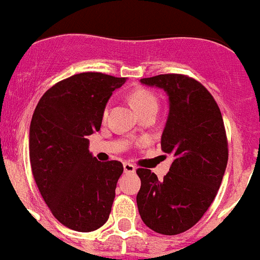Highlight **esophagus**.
<instances>
[{"instance_id":"esophagus-1","label":"esophagus","mask_w":260,"mask_h":260,"mask_svg":"<svg viewBox=\"0 0 260 260\" xmlns=\"http://www.w3.org/2000/svg\"><path fill=\"white\" fill-rule=\"evenodd\" d=\"M123 168H124V172H125V173H134V172L136 171L135 165H132V164H129V162H124Z\"/></svg>"}]
</instances>
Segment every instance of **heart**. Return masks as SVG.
<instances>
[{
  "label": "heart",
  "mask_w": 260,
  "mask_h": 260,
  "mask_svg": "<svg viewBox=\"0 0 260 260\" xmlns=\"http://www.w3.org/2000/svg\"><path fill=\"white\" fill-rule=\"evenodd\" d=\"M131 103L135 107L137 112H144L148 110H157L158 108V100L153 93L144 88L135 89L129 96ZM107 113V110H106Z\"/></svg>",
  "instance_id": "heart-1"
}]
</instances>
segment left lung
I'll return each instance as SVG.
<instances>
[{
  "label": "left lung",
  "instance_id": "obj_1",
  "mask_svg": "<svg viewBox=\"0 0 260 260\" xmlns=\"http://www.w3.org/2000/svg\"><path fill=\"white\" fill-rule=\"evenodd\" d=\"M140 82L169 96L161 149L173 162L161 181L149 169H137V208L153 231L181 234L200 221L221 186L229 158L223 119L214 98L193 78L162 74Z\"/></svg>",
  "mask_w": 260,
  "mask_h": 260
}]
</instances>
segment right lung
<instances>
[{
  "instance_id": "1",
  "label": "right lung",
  "mask_w": 260,
  "mask_h": 260,
  "mask_svg": "<svg viewBox=\"0 0 260 260\" xmlns=\"http://www.w3.org/2000/svg\"><path fill=\"white\" fill-rule=\"evenodd\" d=\"M125 80L76 74L47 89L32 113V176L52 215L71 230H96L110 217L123 164L98 161L87 136L100 129L107 102Z\"/></svg>"
}]
</instances>
